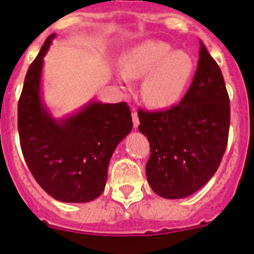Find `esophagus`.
<instances>
[{"label": "esophagus", "instance_id": "1", "mask_svg": "<svg viewBox=\"0 0 254 254\" xmlns=\"http://www.w3.org/2000/svg\"><path fill=\"white\" fill-rule=\"evenodd\" d=\"M132 120H133V126H134V128L139 126V120H138V115L135 110H133L132 111Z\"/></svg>", "mask_w": 254, "mask_h": 254}]
</instances>
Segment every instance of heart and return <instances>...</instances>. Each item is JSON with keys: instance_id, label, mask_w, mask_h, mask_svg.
<instances>
[{"instance_id": "b5f03b06", "label": "heart", "mask_w": 254, "mask_h": 254, "mask_svg": "<svg viewBox=\"0 0 254 254\" xmlns=\"http://www.w3.org/2000/svg\"><path fill=\"white\" fill-rule=\"evenodd\" d=\"M194 70L188 53L163 41H145L130 48L121 59V74L140 79L142 97L154 109H168L180 100Z\"/></svg>"}]
</instances>
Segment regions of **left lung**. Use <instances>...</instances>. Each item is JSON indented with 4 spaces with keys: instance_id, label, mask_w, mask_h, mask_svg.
I'll return each instance as SVG.
<instances>
[{
    "instance_id": "obj_1",
    "label": "left lung",
    "mask_w": 254,
    "mask_h": 254,
    "mask_svg": "<svg viewBox=\"0 0 254 254\" xmlns=\"http://www.w3.org/2000/svg\"><path fill=\"white\" fill-rule=\"evenodd\" d=\"M191 86L167 111L139 110V129L150 144L145 174L153 191L183 199L201 189L222 160L230 129V99L217 63L200 43Z\"/></svg>"
}]
</instances>
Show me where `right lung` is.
Masks as SVG:
<instances>
[{
  "label": "right lung",
  "instance_id": "1",
  "mask_svg": "<svg viewBox=\"0 0 254 254\" xmlns=\"http://www.w3.org/2000/svg\"><path fill=\"white\" fill-rule=\"evenodd\" d=\"M49 36L29 65L18 101V132L24 160L42 189L63 202H89L104 191L110 159L132 129L126 102L90 101L54 119L42 96L43 58Z\"/></svg>",
  "mask_w": 254,
  "mask_h": 254
}]
</instances>
